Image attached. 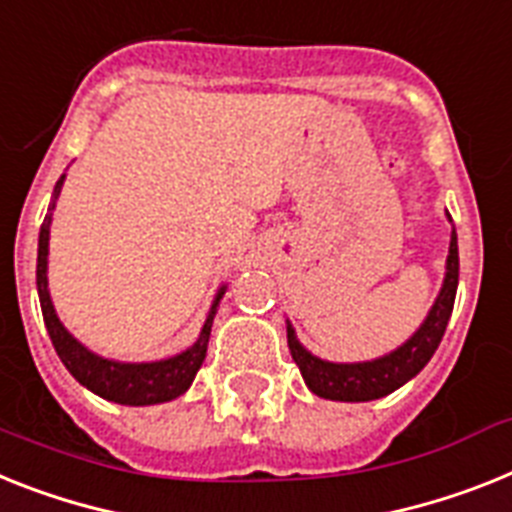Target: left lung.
<instances>
[{
  "mask_svg": "<svg viewBox=\"0 0 512 512\" xmlns=\"http://www.w3.org/2000/svg\"><path fill=\"white\" fill-rule=\"evenodd\" d=\"M455 291H458V236L450 234V252L445 263V281L437 294L435 304L429 309V315L419 325L409 341L398 346L390 354L372 359V362H354V364H336L325 362L320 356L309 354L299 338H296L291 322L286 325L289 333V349L294 356L296 367L302 372L307 388L320 398L328 401H375L382 395L393 393L401 385L416 377L424 369V364L432 359V354L440 346L445 328H448L450 312H453Z\"/></svg>",
  "mask_w": 512,
  "mask_h": 512,
  "instance_id": "8db88e82",
  "label": "left lung"
}]
</instances>
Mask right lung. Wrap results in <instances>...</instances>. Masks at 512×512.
<instances>
[{
	"label": "right lung",
	"mask_w": 512,
	"mask_h": 512,
	"mask_svg": "<svg viewBox=\"0 0 512 512\" xmlns=\"http://www.w3.org/2000/svg\"><path fill=\"white\" fill-rule=\"evenodd\" d=\"M64 174L59 176L54 195H51L49 213H46L44 223H41V234H38V265H36V286L38 299H41V312H44L46 330L49 338L57 349L59 359L70 375L75 377L80 385L90 390V393L101 395L106 401L122 403V406H153V403H166L187 393V388L195 380L197 369L203 367L205 354H208V338L210 328H213V317H216L218 302L226 294V286H221L210 304V312L205 317V325L200 330V338L192 343L190 349L182 354L161 359V362H114V359H103V356L93 354L85 349L83 343L72 336L70 330L64 328L62 320L57 317V309L51 304L49 296V278H46V268H49V229H51V213L57 205V197L62 192Z\"/></svg>",
	"instance_id": "1"
}]
</instances>
